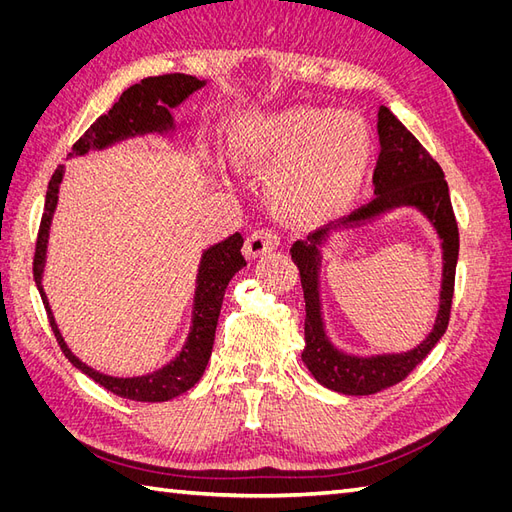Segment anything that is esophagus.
Returning <instances> with one entry per match:
<instances>
[{
  "instance_id": "esophagus-1",
  "label": "esophagus",
  "mask_w": 512,
  "mask_h": 512,
  "mask_svg": "<svg viewBox=\"0 0 512 512\" xmlns=\"http://www.w3.org/2000/svg\"><path fill=\"white\" fill-rule=\"evenodd\" d=\"M280 245V235H277L275 230H269V228H262V230H254L250 237H247L245 241V247L243 252L247 258L256 260L258 256L267 254L271 250H275V247Z\"/></svg>"
}]
</instances>
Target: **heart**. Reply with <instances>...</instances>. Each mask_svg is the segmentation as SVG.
<instances>
[{"label":"heart","mask_w":512,"mask_h":512,"mask_svg":"<svg viewBox=\"0 0 512 512\" xmlns=\"http://www.w3.org/2000/svg\"><path fill=\"white\" fill-rule=\"evenodd\" d=\"M371 149L359 115L297 106L239 123L230 158L269 170L267 192L282 218L318 226L342 215L359 194Z\"/></svg>","instance_id":"1"}]
</instances>
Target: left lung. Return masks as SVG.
I'll return each instance as SVG.
<instances>
[{"label":"left lung","mask_w":512,"mask_h":512,"mask_svg":"<svg viewBox=\"0 0 512 512\" xmlns=\"http://www.w3.org/2000/svg\"><path fill=\"white\" fill-rule=\"evenodd\" d=\"M378 136L380 156L374 170V200L337 220V224L309 232L305 241H294L290 247L305 297V350L301 359L322 386L344 395H374L404 380L446 333L455 290L459 228L442 168L386 106H380L378 111ZM399 206L421 210L443 241V290L437 324L424 342L408 353L374 357L342 353L332 346L321 322L319 245L333 229L355 227Z\"/></svg>","instance_id":"1"}]
</instances>
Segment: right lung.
Listing matches in <instances>:
<instances>
[{"label": "right lung", "instance_id": "add662e5", "mask_svg": "<svg viewBox=\"0 0 512 512\" xmlns=\"http://www.w3.org/2000/svg\"><path fill=\"white\" fill-rule=\"evenodd\" d=\"M205 87V81H198L196 76L190 74H162V76H149L141 83L132 85L121 94V98L111 106V111L100 115L91 128L72 145V156H85L91 149H106L126 138L143 136V134H166L175 128L170 108L179 106L185 98L192 96L196 89ZM64 179V166H57L49 181V190H46L44 200V213L38 230L36 241V254H34V280L40 290L42 303L46 307V316H49L51 329L57 337V342L68 356V361L81 369L85 376H89L106 391H111L119 397H126L132 401H168L192 386L205 374V367L209 363V356L213 350L215 327H218L220 309L224 301V292L232 275L245 267V258L241 256L243 237L239 232L230 235L228 239L211 245L209 250L203 252L200 258V267L196 275V294H194V312H192V327L188 342L181 348L175 361H170L162 369L153 371L147 376L136 378H113L100 374V371L91 369L83 361L76 359L72 350L66 346L64 337H61L53 312L49 307V299L42 290V271L46 260V243H49V230L53 222V213L57 207V194L59 183Z\"/></svg>", "mask_w": 512, "mask_h": 512}]
</instances>
